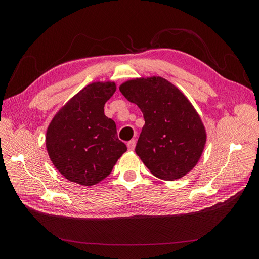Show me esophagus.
Listing matches in <instances>:
<instances>
[{
    "label": "esophagus",
    "instance_id": "esophagus-1",
    "mask_svg": "<svg viewBox=\"0 0 259 259\" xmlns=\"http://www.w3.org/2000/svg\"><path fill=\"white\" fill-rule=\"evenodd\" d=\"M135 146H136V140L135 139H132V140H130V142L127 143L128 150H134Z\"/></svg>",
    "mask_w": 259,
    "mask_h": 259
}]
</instances>
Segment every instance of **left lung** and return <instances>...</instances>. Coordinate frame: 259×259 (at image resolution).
Here are the masks:
<instances>
[{
    "mask_svg": "<svg viewBox=\"0 0 259 259\" xmlns=\"http://www.w3.org/2000/svg\"><path fill=\"white\" fill-rule=\"evenodd\" d=\"M120 92L144 114L135 151L145 165L163 180L189 173L201 158L206 132L188 98L161 76L126 81Z\"/></svg>",
    "mask_w": 259,
    "mask_h": 259,
    "instance_id": "obj_1",
    "label": "left lung"
}]
</instances>
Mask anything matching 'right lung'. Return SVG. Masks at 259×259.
<instances>
[{
    "mask_svg": "<svg viewBox=\"0 0 259 259\" xmlns=\"http://www.w3.org/2000/svg\"><path fill=\"white\" fill-rule=\"evenodd\" d=\"M116 90L114 82H94L74 95L53 117L46 149L54 166L68 180L93 186L111 173L127 150L104 107Z\"/></svg>",
    "mask_w": 259,
    "mask_h": 259,
    "instance_id": "obj_1",
    "label": "right lung"
}]
</instances>
